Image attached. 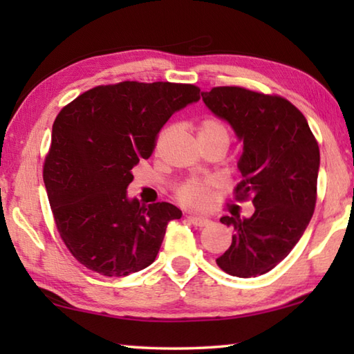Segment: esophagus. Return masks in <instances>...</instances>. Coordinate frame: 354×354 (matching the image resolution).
Listing matches in <instances>:
<instances>
[{
  "instance_id": "34e87169",
  "label": "esophagus",
  "mask_w": 354,
  "mask_h": 354,
  "mask_svg": "<svg viewBox=\"0 0 354 354\" xmlns=\"http://www.w3.org/2000/svg\"><path fill=\"white\" fill-rule=\"evenodd\" d=\"M189 221L190 223H194L195 226H206L209 221V218H206V217H200V215H189Z\"/></svg>"
}]
</instances>
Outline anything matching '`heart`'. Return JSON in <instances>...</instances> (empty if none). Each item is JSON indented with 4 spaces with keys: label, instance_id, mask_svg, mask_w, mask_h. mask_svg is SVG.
Returning a JSON list of instances; mask_svg holds the SVG:
<instances>
[{
    "label": "heart",
    "instance_id": "b5f03b06",
    "mask_svg": "<svg viewBox=\"0 0 354 354\" xmlns=\"http://www.w3.org/2000/svg\"><path fill=\"white\" fill-rule=\"evenodd\" d=\"M201 137H223L230 139L227 129L217 118H205L198 123V139ZM160 140V137H159ZM211 196V183L190 181L179 189V198L190 206H205Z\"/></svg>",
    "mask_w": 354,
    "mask_h": 354
}]
</instances>
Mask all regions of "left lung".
I'll return each instance as SVG.
<instances>
[{"instance_id": "obj_1", "label": "left lung", "mask_w": 354, "mask_h": 354, "mask_svg": "<svg viewBox=\"0 0 354 354\" xmlns=\"http://www.w3.org/2000/svg\"><path fill=\"white\" fill-rule=\"evenodd\" d=\"M201 97L243 143L237 162L243 179L236 200L251 196L254 205L250 218H220L234 227V236L217 266L232 277L256 278L277 267L309 225L317 200L319 145L303 113L284 98L242 87H214Z\"/></svg>"}]
</instances>
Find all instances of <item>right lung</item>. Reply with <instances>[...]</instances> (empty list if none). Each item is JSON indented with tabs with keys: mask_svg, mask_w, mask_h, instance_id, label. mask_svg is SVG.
<instances>
[{
	"mask_svg": "<svg viewBox=\"0 0 354 354\" xmlns=\"http://www.w3.org/2000/svg\"><path fill=\"white\" fill-rule=\"evenodd\" d=\"M198 100L192 84L124 81L91 88L59 112L44 183L59 234L88 270L118 278L154 262L167 225L183 212L170 203L142 206L127 189L160 128Z\"/></svg>",
	"mask_w": 354,
	"mask_h": 354,
	"instance_id": "obj_1",
	"label": "right lung"
}]
</instances>
